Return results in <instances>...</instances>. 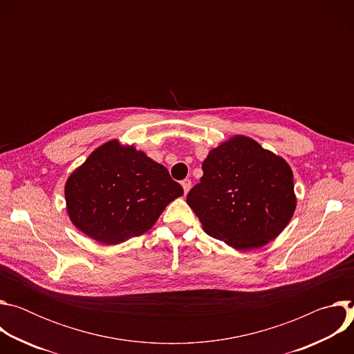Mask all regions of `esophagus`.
<instances>
[{
	"label": "esophagus",
	"instance_id": "esophagus-1",
	"mask_svg": "<svg viewBox=\"0 0 354 354\" xmlns=\"http://www.w3.org/2000/svg\"><path fill=\"white\" fill-rule=\"evenodd\" d=\"M182 187H183V192H185V194L190 190V187H192V182H190V179H185V180H182Z\"/></svg>",
	"mask_w": 354,
	"mask_h": 354
}]
</instances>
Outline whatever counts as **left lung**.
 Segmentation results:
<instances>
[{
  "mask_svg": "<svg viewBox=\"0 0 354 354\" xmlns=\"http://www.w3.org/2000/svg\"><path fill=\"white\" fill-rule=\"evenodd\" d=\"M186 201L203 230L238 250L274 239L295 210L290 165L255 140L235 136L212 149Z\"/></svg>",
  "mask_w": 354,
  "mask_h": 354,
  "instance_id": "8db88e82",
  "label": "left lung"
}]
</instances>
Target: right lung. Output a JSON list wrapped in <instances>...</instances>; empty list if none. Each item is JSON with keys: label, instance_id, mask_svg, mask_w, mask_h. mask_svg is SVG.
<instances>
[{"label": "right lung", "instance_id": "obj_1", "mask_svg": "<svg viewBox=\"0 0 354 354\" xmlns=\"http://www.w3.org/2000/svg\"><path fill=\"white\" fill-rule=\"evenodd\" d=\"M64 193L73 224L100 243L115 245L147 232L183 189L164 165L112 140L70 175Z\"/></svg>", "mask_w": 354, "mask_h": 354}]
</instances>
